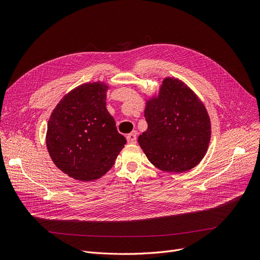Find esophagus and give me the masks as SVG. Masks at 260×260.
I'll return each mask as SVG.
<instances>
[{
	"label": "esophagus",
	"mask_w": 260,
	"mask_h": 260,
	"mask_svg": "<svg viewBox=\"0 0 260 260\" xmlns=\"http://www.w3.org/2000/svg\"><path fill=\"white\" fill-rule=\"evenodd\" d=\"M126 139H127V142L131 143V144H134L137 142V132H132L131 134H128L126 136Z\"/></svg>",
	"instance_id": "1"
}]
</instances>
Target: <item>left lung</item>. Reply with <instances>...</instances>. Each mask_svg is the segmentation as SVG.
<instances>
[{
	"label": "left lung",
	"mask_w": 260,
	"mask_h": 260,
	"mask_svg": "<svg viewBox=\"0 0 260 260\" xmlns=\"http://www.w3.org/2000/svg\"><path fill=\"white\" fill-rule=\"evenodd\" d=\"M147 129L138 142L149 162L171 173L195 168L206 155L211 121L197 94L179 79L166 78L158 95L146 101Z\"/></svg>",
	"instance_id": "left-lung-1"
}]
</instances>
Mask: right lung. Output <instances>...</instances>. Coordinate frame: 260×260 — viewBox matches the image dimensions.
Returning <instances> with one entry per match:
<instances>
[{
    "instance_id": "1",
    "label": "right lung",
    "mask_w": 260,
    "mask_h": 260,
    "mask_svg": "<svg viewBox=\"0 0 260 260\" xmlns=\"http://www.w3.org/2000/svg\"><path fill=\"white\" fill-rule=\"evenodd\" d=\"M103 82L82 84L53 109L46 146L58 169L74 179L92 181L112 169L126 139L106 109Z\"/></svg>"
}]
</instances>
